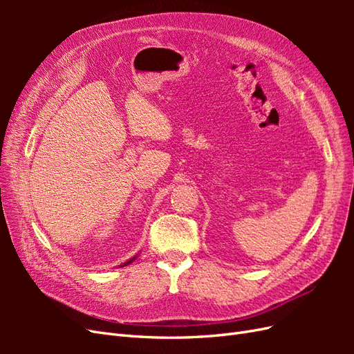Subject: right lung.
Listing matches in <instances>:
<instances>
[{"label": "right lung", "mask_w": 354, "mask_h": 354, "mask_svg": "<svg viewBox=\"0 0 354 354\" xmlns=\"http://www.w3.org/2000/svg\"><path fill=\"white\" fill-rule=\"evenodd\" d=\"M134 259H136V257H134ZM134 259H131V260H130V261H127V263H124V264H122V267H124V266H127V264H130V263H131V261H134Z\"/></svg>", "instance_id": "add662e5"}]
</instances>
